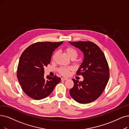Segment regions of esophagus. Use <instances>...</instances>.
<instances>
[{
    "label": "esophagus",
    "instance_id": "esophagus-1",
    "mask_svg": "<svg viewBox=\"0 0 129 129\" xmlns=\"http://www.w3.org/2000/svg\"><path fill=\"white\" fill-rule=\"evenodd\" d=\"M68 78H65V77H62V78H61V80L62 81H64V80H67Z\"/></svg>",
    "mask_w": 129,
    "mask_h": 129
}]
</instances>
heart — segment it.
<instances>
[{"mask_svg": "<svg viewBox=\"0 0 129 129\" xmlns=\"http://www.w3.org/2000/svg\"><path fill=\"white\" fill-rule=\"evenodd\" d=\"M64 51L67 55L69 56V58L71 59H75L77 55H78V51L76 49L72 47H67L64 49ZM58 52H55L53 54L52 56V60H54L57 56ZM74 68L72 67H61L58 69V72L62 76H67L69 75L70 71H73Z\"/></svg>", "mask_w": 129, "mask_h": 129, "instance_id": "b5f03b06", "label": "heart"}]
</instances>
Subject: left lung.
I'll return each mask as SVG.
<instances>
[{"instance_id":"8db88e82","label":"left lung","mask_w":129,"mask_h":129,"mask_svg":"<svg viewBox=\"0 0 129 129\" xmlns=\"http://www.w3.org/2000/svg\"><path fill=\"white\" fill-rule=\"evenodd\" d=\"M84 53V59L77 75L84 77L79 81L73 79L74 85L70 89L72 98L80 104L91 103L103 93L109 80L110 70L105 56L102 50L90 41L69 42Z\"/></svg>"}]
</instances>
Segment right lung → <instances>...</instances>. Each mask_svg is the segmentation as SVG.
Instances as JSON below:
<instances>
[{
  "instance_id": "right-lung-1",
  "label": "right lung",
  "mask_w": 129,
  "mask_h": 129,
  "mask_svg": "<svg viewBox=\"0 0 129 129\" xmlns=\"http://www.w3.org/2000/svg\"><path fill=\"white\" fill-rule=\"evenodd\" d=\"M59 42H38L29 45L20 56L17 70V77L22 88L29 97L40 100L48 96L61 78L56 76L44 78L45 67H47L53 51Z\"/></svg>"
}]
</instances>
